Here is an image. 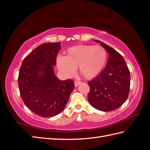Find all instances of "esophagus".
I'll return each instance as SVG.
<instances>
[{
    "instance_id": "1",
    "label": "esophagus",
    "mask_w": 150,
    "mask_h": 150,
    "mask_svg": "<svg viewBox=\"0 0 150 150\" xmlns=\"http://www.w3.org/2000/svg\"><path fill=\"white\" fill-rule=\"evenodd\" d=\"M81 83V81H74V85H75V86H78Z\"/></svg>"
}]
</instances>
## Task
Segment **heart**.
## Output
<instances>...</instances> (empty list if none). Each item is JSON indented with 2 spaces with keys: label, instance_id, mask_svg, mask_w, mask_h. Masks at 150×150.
<instances>
[{
  "label": "heart",
  "instance_id": "obj_1",
  "mask_svg": "<svg viewBox=\"0 0 150 150\" xmlns=\"http://www.w3.org/2000/svg\"><path fill=\"white\" fill-rule=\"evenodd\" d=\"M106 61L107 52L103 47L77 45L67 49L64 57L57 59V65L67 77L73 75L78 67L79 72L85 79H92L102 72Z\"/></svg>",
  "mask_w": 150,
  "mask_h": 150
}]
</instances>
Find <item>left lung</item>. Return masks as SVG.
<instances>
[{
    "instance_id": "left-lung-1",
    "label": "left lung",
    "mask_w": 150,
    "mask_h": 150,
    "mask_svg": "<svg viewBox=\"0 0 150 150\" xmlns=\"http://www.w3.org/2000/svg\"><path fill=\"white\" fill-rule=\"evenodd\" d=\"M99 42L108 54L106 67L96 78L88 82V99L93 107L103 111H111L120 107L128 97L130 72L121 54L103 42Z\"/></svg>"
}]
</instances>
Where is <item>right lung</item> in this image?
I'll return each mask as SVG.
<instances>
[{"label": "right lung", "instance_id": "1", "mask_svg": "<svg viewBox=\"0 0 150 150\" xmlns=\"http://www.w3.org/2000/svg\"><path fill=\"white\" fill-rule=\"evenodd\" d=\"M60 49V42L40 45L24 59L20 68L18 84L22 101L42 117L62 111L74 88L73 80L61 81L54 73Z\"/></svg>", "mask_w": 150, "mask_h": 150}]
</instances>
